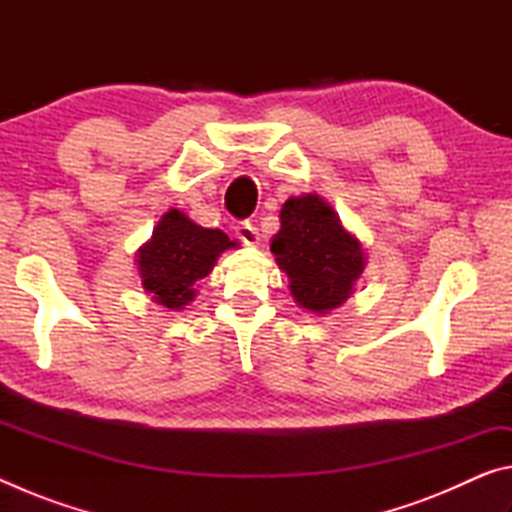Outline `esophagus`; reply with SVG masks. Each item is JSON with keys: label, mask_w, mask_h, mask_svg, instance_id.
I'll list each match as a JSON object with an SVG mask.
<instances>
[{"label": "esophagus", "mask_w": 512, "mask_h": 512, "mask_svg": "<svg viewBox=\"0 0 512 512\" xmlns=\"http://www.w3.org/2000/svg\"><path fill=\"white\" fill-rule=\"evenodd\" d=\"M235 232H237V239L241 241V244H246V246H255L257 241H259V232H257V228L250 221H241L237 228H235Z\"/></svg>", "instance_id": "obj_1"}]
</instances>
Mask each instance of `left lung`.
<instances>
[{"mask_svg":"<svg viewBox=\"0 0 512 512\" xmlns=\"http://www.w3.org/2000/svg\"><path fill=\"white\" fill-rule=\"evenodd\" d=\"M280 223L271 250L277 266L289 275L298 305L316 314L343 305L363 271L359 241L343 230L339 216L316 194L289 198Z\"/></svg>","mask_w":512,"mask_h":512,"instance_id":"obj_1","label":"left lung"}]
</instances>
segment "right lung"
Wrapping results in <instances>:
<instances>
[{"label": "right lung", "mask_w": 512, "mask_h": 512, "mask_svg": "<svg viewBox=\"0 0 512 512\" xmlns=\"http://www.w3.org/2000/svg\"><path fill=\"white\" fill-rule=\"evenodd\" d=\"M235 246L221 230L201 228L183 212L171 210L162 216L146 246L140 248V273L144 289L153 300L169 309H183L194 300V282L214 266L225 248Z\"/></svg>", "instance_id": "add662e5"}]
</instances>
